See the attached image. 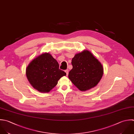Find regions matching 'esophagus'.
Segmentation results:
<instances>
[{"label":"esophagus","instance_id":"1","mask_svg":"<svg viewBox=\"0 0 134 134\" xmlns=\"http://www.w3.org/2000/svg\"><path fill=\"white\" fill-rule=\"evenodd\" d=\"M65 72H66V75H67V76L68 75V69H66V70H65Z\"/></svg>","mask_w":134,"mask_h":134}]
</instances>
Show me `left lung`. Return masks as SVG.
<instances>
[{"mask_svg":"<svg viewBox=\"0 0 134 134\" xmlns=\"http://www.w3.org/2000/svg\"><path fill=\"white\" fill-rule=\"evenodd\" d=\"M72 69L69 79L80 91H85L96 87L103 74L101 63L88 50L75 55L72 59Z\"/></svg>","mask_w":134,"mask_h":134,"instance_id":"8db88e82","label":"left lung"}]
</instances>
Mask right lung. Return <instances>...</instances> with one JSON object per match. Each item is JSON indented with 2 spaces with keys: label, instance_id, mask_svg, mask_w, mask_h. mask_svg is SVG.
I'll list each match as a JSON object with an SVG mask.
<instances>
[{
  "label": "right lung",
  "instance_id": "obj_1",
  "mask_svg": "<svg viewBox=\"0 0 134 134\" xmlns=\"http://www.w3.org/2000/svg\"><path fill=\"white\" fill-rule=\"evenodd\" d=\"M26 75L32 86L39 92H49L66 74L59 69L57 60L49 53L42 54L28 65Z\"/></svg>",
  "mask_w": 134,
  "mask_h": 134
}]
</instances>
